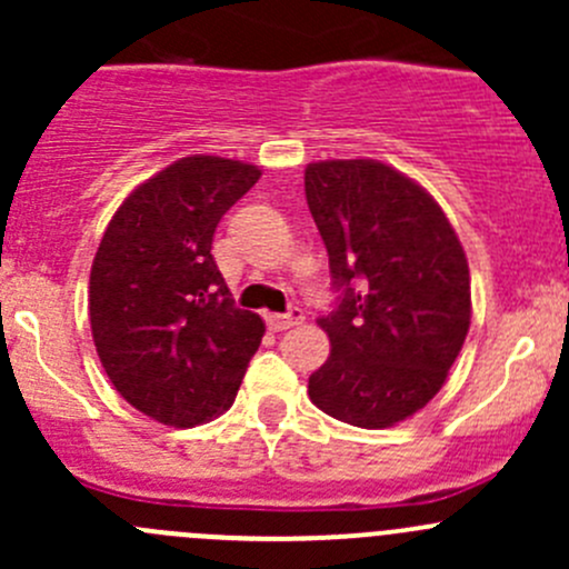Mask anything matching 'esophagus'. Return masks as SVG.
I'll return each instance as SVG.
<instances>
[{"instance_id":"1","label":"esophagus","mask_w":569,"mask_h":569,"mask_svg":"<svg viewBox=\"0 0 569 569\" xmlns=\"http://www.w3.org/2000/svg\"><path fill=\"white\" fill-rule=\"evenodd\" d=\"M302 311L300 308H291L289 313H269L267 317V325L272 327V330H289V327H297V325H302Z\"/></svg>"}]
</instances>
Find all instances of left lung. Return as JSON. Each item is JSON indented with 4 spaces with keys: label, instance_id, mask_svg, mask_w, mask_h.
<instances>
[{
    "label": "left lung",
    "instance_id": "8db88e82",
    "mask_svg": "<svg viewBox=\"0 0 569 569\" xmlns=\"http://www.w3.org/2000/svg\"><path fill=\"white\" fill-rule=\"evenodd\" d=\"M338 308L319 319L330 358L308 380L319 410L386 429L443 388L470 327L468 258L438 200L377 159L306 168Z\"/></svg>",
    "mask_w": 569,
    "mask_h": 569
}]
</instances>
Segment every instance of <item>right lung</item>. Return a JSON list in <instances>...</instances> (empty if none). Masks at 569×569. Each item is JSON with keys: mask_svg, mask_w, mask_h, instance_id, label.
Returning a JSON list of instances; mask_svg holds the SVG:
<instances>
[{"mask_svg": "<svg viewBox=\"0 0 569 569\" xmlns=\"http://www.w3.org/2000/svg\"><path fill=\"white\" fill-rule=\"evenodd\" d=\"M261 178L239 159L183 157L131 189L90 269V330L114 391L187 429L222 416L263 336L211 256L217 222Z\"/></svg>", "mask_w": 569, "mask_h": 569, "instance_id": "add662e5", "label": "right lung"}]
</instances>
